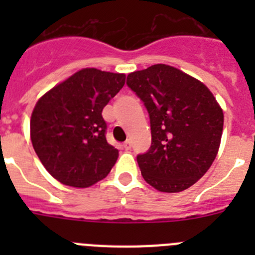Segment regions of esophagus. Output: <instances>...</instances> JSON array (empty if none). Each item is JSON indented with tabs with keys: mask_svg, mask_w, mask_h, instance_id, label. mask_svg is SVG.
Masks as SVG:
<instances>
[{
	"mask_svg": "<svg viewBox=\"0 0 255 255\" xmlns=\"http://www.w3.org/2000/svg\"><path fill=\"white\" fill-rule=\"evenodd\" d=\"M131 147H132L131 140H130V139H128V140H126L125 143H124V148H125L126 150H130V149H131Z\"/></svg>",
	"mask_w": 255,
	"mask_h": 255,
	"instance_id": "obj_1",
	"label": "esophagus"
}]
</instances>
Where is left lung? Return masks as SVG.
<instances>
[{
  "mask_svg": "<svg viewBox=\"0 0 255 255\" xmlns=\"http://www.w3.org/2000/svg\"><path fill=\"white\" fill-rule=\"evenodd\" d=\"M128 87L149 114L152 144L138 154L144 180L163 193L194 185L220 148L224 112L202 82L164 64L128 75Z\"/></svg>",
  "mask_w": 255,
  "mask_h": 255,
  "instance_id": "1",
  "label": "left lung"
}]
</instances>
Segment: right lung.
I'll return each mask as SVG.
<instances>
[{"instance_id":"1","label":"right lung","mask_w":255,"mask_h":255,"mask_svg":"<svg viewBox=\"0 0 255 255\" xmlns=\"http://www.w3.org/2000/svg\"><path fill=\"white\" fill-rule=\"evenodd\" d=\"M125 74L83 69L37 102L30 139L38 158L64 185L88 188L107 176L119 150L106 140L102 110L125 84Z\"/></svg>"}]
</instances>
